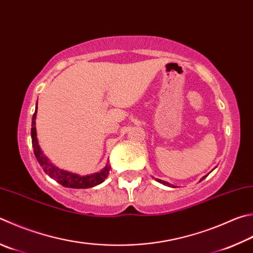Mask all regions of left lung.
<instances>
[{
	"label": "left lung",
	"instance_id": "8db88e82",
	"mask_svg": "<svg viewBox=\"0 0 253 253\" xmlns=\"http://www.w3.org/2000/svg\"><path fill=\"white\" fill-rule=\"evenodd\" d=\"M206 177H207V176H205V177L201 178V179H200V181H201V180H204V179H205ZM156 180H157V181H158V182H160V183H163V185H165V186H168V187L176 188V187H174L173 185H171V183H169V182H167V181H164V180H162V179H156Z\"/></svg>",
	"mask_w": 253,
	"mask_h": 253
}]
</instances>
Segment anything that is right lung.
I'll return each mask as SVG.
<instances>
[{"label":"right lung","mask_w":253,"mask_h":253,"mask_svg":"<svg viewBox=\"0 0 253 253\" xmlns=\"http://www.w3.org/2000/svg\"><path fill=\"white\" fill-rule=\"evenodd\" d=\"M36 114H38V103H36V109L32 118V129H31V136H32V145L34 148L35 157L38 159L41 167L43 168L45 173H47L50 178L56 180L58 183L66 188H75V189H84V188H91L102 183L105 179L107 178L111 170V165L107 163L102 170L91 174H86V176H80L79 173H73L71 171L64 170V169H59L58 167L54 166V165L49 162V159L43 154L42 149L39 145L38 136H36V127H35V119Z\"/></svg>","instance_id":"right-lung-1"}]
</instances>
